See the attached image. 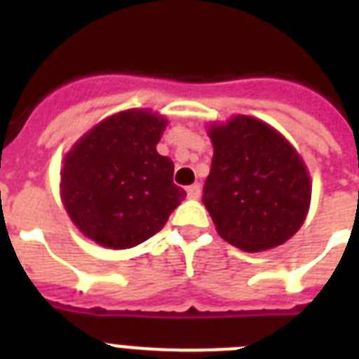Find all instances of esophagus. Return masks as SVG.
<instances>
[{
	"label": "esophagus",
	"mask_w": 359,
	"mask_h": 359,
	"mask_svg": "<svg viewBox=\"0 0 359 359\" xmlns=\"http://www.w3.org/2000/svg\"><path fill=\"white\" fill-rule=\"evenodd\" d=\"M186 194H188L190 199H199V196H201V186L199 184L188 186V188H186Z\"/></svg>",
	"instance_id": "34e87169"
}]
</instances>
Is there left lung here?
I'll return each mask as SVG.
<instances>
[{
  "label": "left lung",
  "instance_id": "left-lung-1",
  "mask_svg": "<svg viewBox=\"0 0 359 359\" xmlns=\"http://www.w3.org/2000/svg\"><path fill=\"white\" fill-rule=\"evenodd\" d=\"M212 168L203 188L218 235L244 251L285 244L311 203V177L294 147L250 115L208 124Z\"/></svg>",
  "mask_w": 359,
  "mask_h": 359
}]
</instances>
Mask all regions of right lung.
Segmentation results:
<instances>
[{"instance_id": "right-lung-1", "label": "right lung", "mask_w": 359, "mask_h": 359, "mask_svg": "<svg viewBox=\"0 0 359 359\" xmlns=\"http://www.w3.org/2000/svg\"><path fill=\"white\" fill-rule=\"evenodd\" d=\"M168 119L124 109L76 141L63 158L61 201L72 224L98 245L128 250L156 235L186 191L156 145Z\"/></svg>"}]
</instances>
